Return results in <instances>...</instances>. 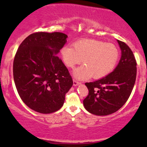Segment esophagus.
<instances>
[{
    "label": "esophagus",
    "instance_id": "esophagus-1",
    "mask_svg": "<svg viewBox=\"0 0 147 147\" xmlns=\"http://www.w3.org/2000/svg\"><path fill=\"white\" fill-rule=\"evenodd\" d=\"M79 82H77V80H75V79H73V85L75 86H76L79 85Z\"/></svg>",
    "mask_w": 147,
    "mask_h": 147
}]
</instances>
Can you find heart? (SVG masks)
<instances>
[{"instance_id": "b5f03b06", "label": "heart", "mask_w": 147, "mask_h": 147, "mask_svg": "<svg viewBox=\"0 0 147 147\" xmlns=\"http://www.w3.org/2000/svg\"><path fill=\"white\" fill-rule=\"evenodd\" d=\"M74 47L65 45L60 50L67 67L73 68L83 59L82 66L76 69L74 75L78 79L104 78L113 71L119 60V52L113 43L92 38H83L75 42Z\"/></svg>"}]
</instances>
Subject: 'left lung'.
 <instances>
[{
  "instance_id": "1",
  "label": "left lung",
  "mask_w": 147,
  "mask_h": 147,
  "mask_svg": "<svg viewBox=\"0 0 147 147\" xmlns=\"http://www.w3.org/2000/svg\"><path fill=\"white\" fill-rule=\"evenodd\" d=\"M122 57L114 71L104 78L86 83L88 95L84 99L85 109L96 115H108L122 108L131 95L137 74V63L131 48L117 40Z\"/></svg>"
}]
</instances>
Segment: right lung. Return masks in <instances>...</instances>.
<instances>
[{"mask_svg":"<svg viewBox=\"0 0 147 147\" xmlns=\"http://www.w3.org/2000/svg\"><path fill=\"white\" fill-rule=\"evenodd\" d=\"M67 37L61 32L33 33L15 55L13 75L18 95L28 107L40 113L59 110L73 84L68 68L57 56Z\"/></svg>","mask_w":147,"mask_h":147,"instance_id":"add662e5","label":"right lung"}]
</instances>
